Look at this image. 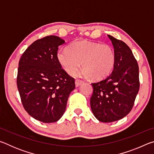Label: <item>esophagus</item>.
<instances>
[{
  "instance_id": "1",
  "label": "esophagus",
  "mask_w": 154,
  "mask_h": 154,
  "mask_svg": "<svg viewBox=\"0 0 154 154\" xmlns=\"http://www.w3.org/2000/svg\"><path fill=\"white\" fill-rule=\"evenodd\" d=\"M82 83H83L82 80H79V79L75 80V85H76V87H79Z\"/></svg>"
}]
</instances>
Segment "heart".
I'll return each mask as SVG.
<instances>
[{"instance_id":"heart-1","label":"heart","mask_w":154,"mask_h":154,"mask_svg":"<svg viewBox=\"0 0 154 154\" xmlns=\"http://www.w3.org/2000/svg\"><path fill=\"white\" fill-rule=\"evenodd\" d=\"M57 59L69 74H73L82 62L83 76L100 80L112 71L116 55L113 48L108 44L81 41L72 43L69 49L59 50Z\"/></svg>"}]
</instances>
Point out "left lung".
Wrapping results in <instances>:
<instances>
[{
	"label": "left lung",
	"instance_id": "8db88e82",
	"mask_svg": "<svg viewBox=\"0 0 154 154\" xmlns=\"http://www.w3.org/2000/svg\"><path fill=\"white\" fill-rule=\"evenodd\" d=\"M108 36L116 55L113 71L105 79L92 83L90 98L94 116L106 123L118 121L130 113L140 86L139 66L131 49L122 41Z\"/></svg>",
	"mask_w": 154,
	"mask_h": 154
}]
</instances>
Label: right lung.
<instances>
[{"mask_svg": "<svg viewBox=\"0 0 154 154\" xmlns=\"http://www.w3.org/2000/svg\"><path fill=\"white\" fill-rule=\"evenodd\" d=\"M64 43L54 35L36 40L19 62L17 85L22 105L30 116L43 123L61 118L75 88V79L62 69L57 59L58 47Z\"/></svg>", "mask_w": 154, "mask_h": 154, "instance_id": "add662e5", "label": "right lung"}]
</instances>
